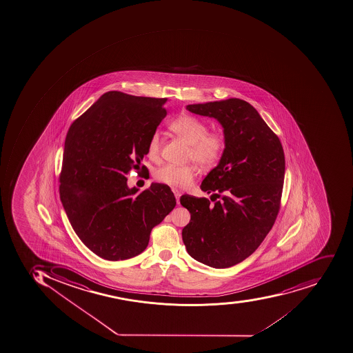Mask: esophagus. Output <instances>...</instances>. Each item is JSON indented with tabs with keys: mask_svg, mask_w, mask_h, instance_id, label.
Returning <instances> with one entry per match:
<instances>
[{
	"mask_svg": "<svg viewBox=\"0 0 353 353\" xmlns=\"http://www.w3.org/2000/svg\"><path fill=\"white\" fill-rule=\"evenodd\" d=\"M174 192V194H175L176 200H177V203H179V198H181V194L179 190H177V189H174L172 190Z\"/></svg>",
	"mask_w": 353,
	"mask_h": 353,
	"instance_id": "34e87169",
	"label": "esophagus"
}]
</instances>
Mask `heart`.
<instances>
[{
    "instance_id": "b5f03b06",
    "label": "heart",
    "mask_w": 353,
    "mask_h": 353,
    "mask_svg": "<svg viewBox=\"0 0 353 353\" xmlns=\"http://www.w3.org/2000/svg\"><path fill=\"white\" fill-rule=\"evenodd\" d=\"M170 129L190 145L189 161H194L209 170L218 164L227 148V140L221 132H208V124L192 114H181L170 123ZM161 134L159 131L150 135L148 143V155L156 159L161 153ZM196 165H164L154 172L159 183L172 188H187L197 175Z\"/></svg>"
}]
</instances>
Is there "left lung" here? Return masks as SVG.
Segmentation results:
<instances>
[{"mask_svg":"<svg viewBox=\"0 0 353 353\" xmlns=\"http://www.w3.org/2000/svg\"><path fill=\"white\" fill-rule=\"evenodd\" d=\"M194 114L214 118L223 128L227 148L201 183V190L222 200L185 194L190 212L183 229L188 254L205 265L227 268L260 246L276 220L285 176L282 143L249 102L231 98L189 104Z\"/></svg>","mask_w":353,"mask_h":353,"instance_id":"8db88e82","label":"left lung"}]
</instances>
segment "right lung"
<instances>
[{
  "mask_svg": "<svg viewBox=\"0 0 353 353\" xmlns=\"http://www.w3.org/2000/svg\"><path fill=\"white\" fill-rule=\"evenodd\" d=\"M166 101L109 91L69 128L59 176L61 203L82 243L104 260L141 254L152 229L175 208L166 185L152 183L137 194L139 189L126 183L166 117Z\"/></svg>",
  "mask_w": 353,
  "mask_h": 353,
  "instance_id": "right-lung-1",
  "label": "right lung"
}]
</instances>
